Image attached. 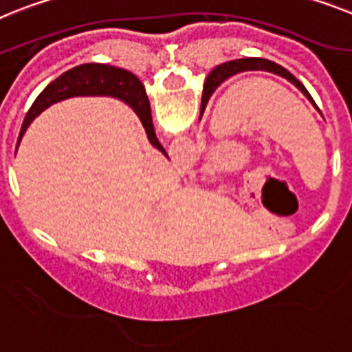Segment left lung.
Returning a JSON list of instances; mask_svg holds the SVG:
<instances>
[{
  "label": "left lung",
  "mask_w": 352,
  "mask_h": 352,
  "mask_svg": "<svg viewBox=\"0 0 352 352\" xmlns=\"http://www.w3.org/2000/svg\"><path fill=\"white\" fill-rule=\"evenodd\" d=\"M242 71H270V73L274 74H279V76L287 78L288 82L294 83V85L297 87V89L301 90L302 94L306 96V98L310 99L311 103L315 104V101L311 99V96L308 94V90L305 89V85H302L299 80H297L294 74H290L287 71V69H283L281 65L274 64V62H270V60H265V58H239V60H231V62H226V64H221L217 65V67L213 69V89L219 85L221 82H224L226 78L233 76V74L236 73H242Z\"/></svg>",
  "instance_id": "left-lung-1"
}]
</instances>
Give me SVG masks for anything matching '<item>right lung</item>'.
Instances as JSON below:
<instances>
[{"instance_id": "right-lung-1", "label": "right lung", "mask_w": 352, "mask_h": 352, "mask_svg": "<svg viewBox=\"0 0 352 352\" xmlns=\"http://www.w3.org/2000/svg\"><path fill=\"white\" fill-rule=\"evenodd\" d=\"M113 96L130 104L135 113L140 117L144 128H146L147 139L158 151L165 153L155 135L151 121V108H149V99L146 96V89L139 82L135 74L128 73L124 69H117L112 65L103 64H83L74 69H69L67 73L58 76L55 82H51L46 89L42 90L35 103L32 104L30 112L26 113L23 126H21V137L25 135L30 122L38 116V113L47 108L50 104L62 101L65 98L73 96ZM17 140V144H19Z\"/></svg>"}]
</instances>
